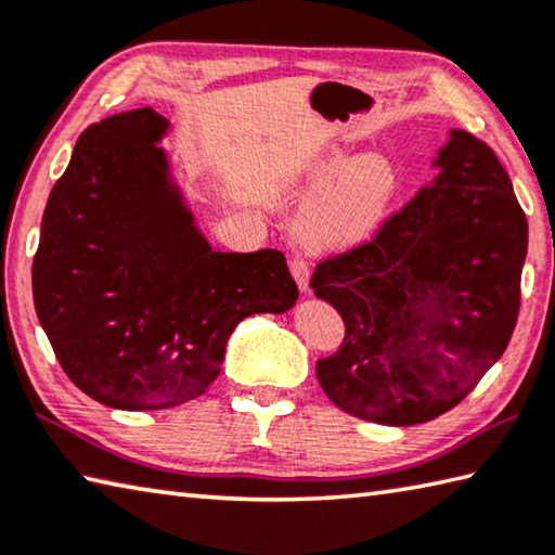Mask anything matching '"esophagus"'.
Here are the masks:
<instances>
[{
  "label": "esophagus",
  "mask_w": 555,
  "mask_h": 555,
  "mask_svg": "<svg viewBox=\"0 0 555 555\" xmlns=\"http://www.w3.org/2000/svg\"><path fill=\"white\" fill-rule=\"evenodd\" d=\"M291 276H294V281L298 284V291L300 294H310V269L304 259H294L291 261Z\"/></svg>",
  "instance_id": "34e87169"
}]
</instances>
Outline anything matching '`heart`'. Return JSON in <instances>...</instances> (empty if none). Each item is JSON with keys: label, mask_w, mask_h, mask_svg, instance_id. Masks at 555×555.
Returning <instances> with one entry per match:
<instances>
[{"label": "heart", "mask_w": 555, "mask_h": 555, "mask_svg": "<svg viewBox=\"0 0 555 555\" xmlns=\"http://www.w3.org/2000/svg\"><path fill=\"white\" fill-rule=\"evenodd\" d=\"M298 235L315 251H345L374 237L398 196V169L383 155L330 153L308 172Z\"/></svg>", "instance_id": "b5f03b06"}]
</instances>
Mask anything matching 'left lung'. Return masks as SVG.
I'll return each mask as SVG.
<instances>
[{
	"label": "left lung",
	"mask_w": 555,
	"mask_h": 555,
	"mask_svg": "<svg viewBox=\"0 0 555 555\" xmlns=\"http://www.w3.org/2000/svg\"><path fill=\"white\" fill-rule=\"evenodd\" d=\"M437 177L374 243L322 261L312 294L345 320L320 359L325 396L388 427L422 425L468 396L507 349L529 228L492 150L449 130Z\"/></svg>",
	"instance_id": "obj_1"
}]
</instances>
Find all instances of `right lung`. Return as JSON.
Segmentation results:
<instances>
[{
  "mask_svg": "<svg viewBox=\"0 0 555 555\" xmlns=\"http://www.w3.org/2000/svg\"><path fill=\"white\" fill-rule=\"evenodd\" d=\"M167 133L150 106L89 126L40 223V327L69 380L116 410L198 398L240 322L298 300L279 249L210 247L159 147Z\"/></svg>",
  "mask_w": 555,
  "mask_h": 555,
  "instance_id": "right-lung-1",
  "label": "right lung"
}]
</instances>
